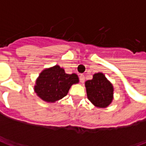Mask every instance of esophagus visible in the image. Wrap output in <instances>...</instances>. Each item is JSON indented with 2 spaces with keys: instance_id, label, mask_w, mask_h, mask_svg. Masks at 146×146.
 <instances>
[{
  "instance_id": "1",
  "label": "esophagus",
  "mask_w": 146,
  "mask_h": 146,
  "mask_svg": "<svg viewBox=\"0 0 146 146\" xmlns=\"http://www.w3.org/2000/svg\"><path fill=\"white\" fill-rule=\"evenodd\" d=\"M80 83H82V84H84V81H85V77H84V76L83 74H81L80 76Z\"/></svg>"
}]
</instances>
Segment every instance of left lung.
I'll return each mask as SVG.
<instances>
[{
  "instance_id": "8db88e82",
  "label": "left lung",
  "mask_w": 146,
  "mask_h": 146,
  "mask_svg": "<svg viewBox=\"0 0 146 146\" xmlns=\"http://www.w3.org/2000/svg\"><path fill=\"white\" fill-rule=\"evenodd\" d=\"M85 88L88 100L95 107L106 108L112 103L114 88L104 73H95L85 82Z\"/></svg>"
}]
</instances>
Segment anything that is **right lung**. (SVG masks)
Instances as JSON below:
<instances>
[{
    "mask_svg": "<svg viewBox=\"0 0 146 146\" xmlns=\"http://www.w3.org/2000/svg\"><path fill=\"white\" fill-rule=\"evenodd\" d=\"M79 83L76 73H66L63 68L55 65L43 70L36 78L34 92L43 101L54 103L68 94L73 84Z\"/></svg>",
    "mask_w": 146,
    "mask_h": 146,
    "instance_id": "right-lung-1",
    "label": "right lung"
}]
</instances>
